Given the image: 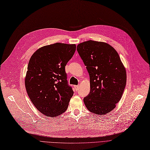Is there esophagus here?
Here are the masks:
<instances>
[{
  "label": "esophagus",
  "instance_id": "1",
  "mask_svg": "<svg viewBox=\"0 0 150 150\" xmlns=\"http://www.w3.org/2000/svg\"><path fill=\"white\" fill-rule=\"evenodd\" d=\"M79 85H74V88H75V90L76 91H77V90H79Z\"/></svg>",
  "mask_w": 150,
  "mask_h": 150
}]
</instances>
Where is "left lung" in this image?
<instances>
[{"instance_id": "left-lung-1", "label": "left lung", "mask_w": 150, "mask_h": 150, "mask_svg": "<svg viewBox=\"0 0 150 150\" xmlns=\"http://www.w3.org/2000/svg\"><path fill=\"white\" fill-rule=\"evenodd\" d=\"M76 50L90 75V92L83 99L86 108L99 115L110 112L126 85V71L118 53L107 43L92 40L79 44Z\"/></svg>"}]
</instances>
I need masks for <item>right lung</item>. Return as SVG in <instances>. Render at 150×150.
<instances>
[{"mask_svg":"<svg viewBox=\"0 0 150 150\" xmlns=\"http://www.w3.org/2000/svg\"><path fill=\"white\" fill-rule=\"evenodd\" d=\"M75 50V44L57 42L38 49L30 59L25 78L27 94L47 117L63 114L74 95L65 67Z\"/></svg>","mask_w":150,"mask_h":150,"instance_id":"1","label":"right lung"}]
</instances>
